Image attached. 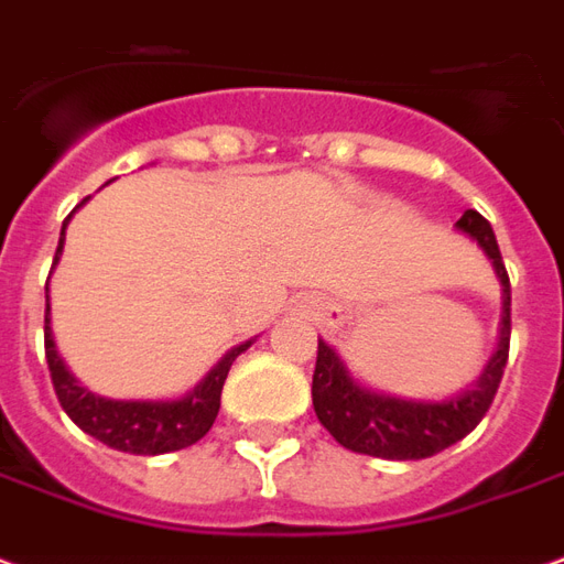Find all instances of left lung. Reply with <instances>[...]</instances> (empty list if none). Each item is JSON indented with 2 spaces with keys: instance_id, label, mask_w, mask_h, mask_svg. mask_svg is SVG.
<instances>
[{
  "instance_id": "left-lung-1",
  "label": "left lung",
  "mask_w": 564,
  "mask_h": 564,
  "mask_svg": "<svg viewBox=\"0 0 564 564\" xmlns=\"http://www.w3.org/2000/svg\"><path fill=\"white\" fill-rule=\"evenodd\" d=\"M456 228L478 240L505 288L499 351L492 355L478 384L466 390L463 397H454L447 402H409L357 388L336 351L318 339L315 376H312V405H315V414L324 430L355 454L381 456V459H426V456L456 445L459 438H466L484 421V414L490 412L492 400H496V390H499L505 364H508V345H511V279L501 261L490 221L475 209H466L463 219L456 221Z\"/></svg>"
}]
</instances>
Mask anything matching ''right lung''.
<instances>
[{
	"instance_id": "obj_1",
	"label": "right lung",
	"mask_w": 564,
	"mask_h": 564,
	"mask_svg": "<svg viewBox=\"0 0 564 564\" xmlns=\"http://www.w3.org/2000/svg\"><path fill=\"white\" fill-rule=\"evenodd\" d=\"M84 204V200H80ZM68 225V219H65ZM65 225L59 234V246H56V258L59 261L65 240ZM249 343L237 345L234 351L221 357V364L209 372L200 384H197L188 397L174 402H122V400H101L96 393L80 388L74 376L65 369V364L56 355L51 333V303L44 310V355H47V369H51V381L59 405L65 414L72 417L84 433H89L98 442H105L113 451L122 454H171V451H183V447L195 445L209 433V426L219 414L221 388L228 369L237 360L240 351H246Z\"/></svg>"
}]
</instances>
